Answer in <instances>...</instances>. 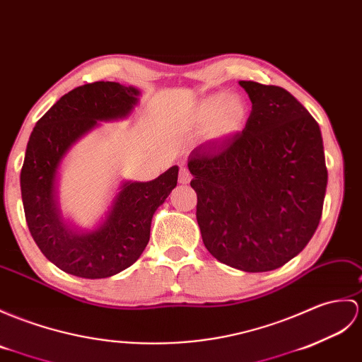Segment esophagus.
<instances>
[{
    "label": "esophagus",
    "mask_w": 362,
    "mask_h": 362,
    "mask_svg": "<svg viewBox=\"0 0 362 362\" xmlns=\"http://www.w3.org/2000/svg\"><path fill=\"white\" fill-rule=\"evenodd\" d=\"M179 182H180L182 185H187V183L191 182V173L188 171V168H180Z\"/></svg>",
    "instance_id": "1"
}]
</instances>
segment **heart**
<instances>
[{
    "instance_id": "1",
    "label": "heart",
    "mask_w": 362,
    "mask_h": 362,
    "mask_svg": "<svg viewBox=\"0 0 362 362\" xmlns=\"http://www.w3.org/2000/svg\"><path fill=\"white\" fill-rule=\"evenodd\" d=\"M250 106L239 94H217L200 98L188 115L192 129L202 131V139L208 143H223L245 128Z\"/></svg>"
}]
</instances>
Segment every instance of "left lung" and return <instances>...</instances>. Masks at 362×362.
I'll return each mask as SVG.
<instances>
[{
  "label": "left lung",
  "mask_w": 362,
  "mask_h": 362,
  "mask_svg": "<svg viewBox=\"0 0 362 362\" xmlns=\"http://www.w3.org/2000/svg\"><path fill=\"white\" fill-rule=\"evenodd\" d=\"M251 100L245 128L188 157L197 223L219 262L270 272L305 248L322 216L327 168L319 124L288 90L239 81Z\"/></svg>",
  "instance_id": "1"
}]
</instances>
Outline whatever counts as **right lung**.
I'll return each instance as SVG.
<instances>
[{
  "instance_id": "obj_1",
  "label": "right lung",
  "mask_w": 362,
  "mask_h": 362,
  "mask_svg": "<svg viewBox=\"0 0 362 362\" xmlns=\"http://www.w3.org/2000/svg\"><path fill=\"white\" fill-rule=\"evenodd\" d=\"M141 90L95 81L67 92L33 128L21 170V197L33 240L60 270L103 279L131 267L149 242L157 208L177 185L179 166L149 182L122 180L92 226L66 217L60 205L62 168L74 146L100 122L129 119Z\"/></svg>"
}]
</instances>
